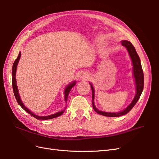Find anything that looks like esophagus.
Segmentation results:
<instances>
[{"mask_svg": "<svg viewBox=\"0 0 159 159\" xmlns=\"http://www.w3.org/2000/svg\"><path fill=\"white\" fill-rule=\"evenodd\" d=\"M88 78H89V76H88V74H87L83 73V74H81V78L82 80H88Z\"/></svg>", "mask_w": 159, "mask_h": 159, "instance_id": "obj_1", "label": "esophagus"}]
</instances>
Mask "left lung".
<instances>
[{"label":"left lung","instance_id":"8db88e82","mask_svg":"<svg viewBox=\"0 0 159 159\" xmlns=\"http://www.w3.org/2000/svg\"><path fill=\"white\" fill-rule=\"evenodd\" d=\"M121 44L123 46H125L127 48L129 54L131 57L132 63L133 66V75L134 78V81H135V85H136V94L132 102L129 104V106L124 109L122 111L117 112V113H108V112H103L102 111L98 110L97 108L95 107V104H94V88L92 86V84L90 83L91 85V91H92V105L93 108L95 110V112H97L98 114L103 115V116L106 117H119L121 116V115H125L127 113H129L130 111L132 109V108L134 106V105L137 103L138 100L141 97V95L143 92V87H144V75H143V71L142 69V66L141 64V60L139 58V56H138L137 53L136 52L135 48L133 46V45L131 44L129 41L127 40H123L121 41Z\"/></svg>","mask_w":159,"mask_h":159}]
</instances>
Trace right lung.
Segmentation results:
<instances>
[{"label": "right lung", "instance_id": "obj_1", "mask_svg": "<svg viewBox=\"0 0 159 159\" xmlns=\"http://www.w3.org/2000/svg\"><path fill=\"white\" fill-rule=\"evenodd\" d=\"M21 56V52H20L19 54L17 57V58L14 61L13 66H12V88H13V91H14V96H15V98L17 101L18 103L20 105V107L25 109L27 113H28L29 114H30L32 116H33L34 117H35L37 119H42V120H47V119H53V118H56L57 117H59L60 115H61L63 114L65 111V109L61 110L60 111L57 112L56 113L52 114L51 115H48V116H38V115L33 113L32 112H31L28 109L27 107H26L25 106V105L23 104L22 102L21 101V99L20 98V95H19V93H18V90L17 88V85H16V68H17V65L19 61V60ZM75 85V81H73V82L70 83L67 87L66 88L65 90H64V98H65V101L67 102V100H68V97L70 91H71V89L74 87V86Z\"/></svg>", "mask_w": 159, "mask_h": 159}]
</instances>
